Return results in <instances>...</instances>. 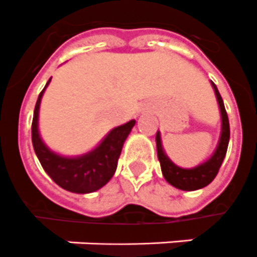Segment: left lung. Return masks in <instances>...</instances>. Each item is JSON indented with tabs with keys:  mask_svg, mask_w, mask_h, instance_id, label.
Masks as SVG:
<instances>
[{
	"mask_svg": "<svg viewBox=\"0 0 257 257\" xmlns=\"http://www.w3.org/2000/svg\"><path fill=\"white\" fill-rule=\"evenodd\" d=\"M211 85L215 90L216 100H217V104H219L220 116H221V131H220L219 143H217L215 152L212 153V156L208 160H205L201 164L196 165L193 168L177 167L167 156V153L163 148L160 132L156 133L157 157H159V161H160L163 176L171 185H173L177 189H181V191H197V189L207 187L208 184H211L216 177V175H217L220 167L223 164L225 153H227L228 143H229V121H228L225 106H224L223 98H221L219 90H217V86L212 81Z\"/></svg>",
	"mask_w": 257,
	"mask_h": 257,
	"instance_id": "1",
	"label": "left lung"
}]
</instances>
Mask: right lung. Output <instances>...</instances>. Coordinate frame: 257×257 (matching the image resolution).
<instances>
[{
    "mask_svg": "<svg viewBox=\"0 0 257 257\" xmlns=\"http://www.w3.org/2000/svg\"><path fill=\"white\" fill-rule=\"evenodd\" d=\"M50 80L52 77L40 93L34 108L33 122H32V143H33L34 152L37 155L44 171L62 189L73 193H81V195L98 191L114 175L122 145L136 124V120H131L126 124L113 128L100 141V144L96 148L84 155H78V156L58 155L46 147L38 131L40 105Z\"/></svg>",
    "mask_w": 257,
    "mask_h": 257,
    "instance_id": "right-lung-1",
    "label": "right lung"
}]
</instances>
